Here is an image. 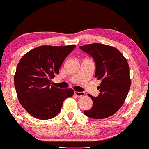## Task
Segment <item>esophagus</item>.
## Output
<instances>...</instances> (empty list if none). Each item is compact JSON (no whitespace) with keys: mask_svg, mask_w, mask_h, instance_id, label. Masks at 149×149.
<instances>
[{"mask_svg":"<svg viewBox=\"0 0 149 149\" xmlns=\"http://www.w3.org/2000/svg\"><path fill=\"white\" fill-rule=\"evenodd\" d=\"M74 94L77 96H78V97H81V96H85V92H75Z\"/></svg>","mask_w":149,"mask_h":149,"instance_id":"obj_1","label":"esophagus"}]
</instances>
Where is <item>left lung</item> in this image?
<instances>
[{
  "label": "left lung",
  "mask_w": 149,
  "mask_h": 149,
  "mask_svg": "<svg viewBox=\"0 0 149 149\" xmlns=\"http://www.w3.org/2000/svg\"><path fill=\"white\" fill-rule=\"evenodd\" d=\"M94 59L96 63L95 78L101 80L96 97L89 94L93 106L84 114L96 119L107 118L122 106L130 89L131 80L128 62L122 53L113 46L105 44H87L80 46Z\"/></svg>",
  "instance_id": "8db88e82"
}]
</instances>
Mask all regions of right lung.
<instances>
[{"instance_id": "1", "label": "right lung", "mask_w": 149, "mask_h": 149, "mask_svg": "<svg viewBox=\"0 0 149 149\" xmlns=\"http://www.w3.org/2000/svg\"><path fill=\"white\" fill-rule=\"evenodd\" d=\"M76 48L41 46L21 57L14 77L18 99L34 117L45 120L60 112L66 98L74 94L72 89H62L51 85L64 59Z\"/></svg>"}]
</instances>
